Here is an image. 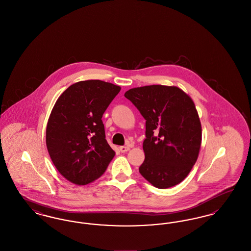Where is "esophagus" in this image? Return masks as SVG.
Listing matches in <instances>:
<instances>
[{"label":"esophagus","instance_id":"esophagus-1","mask_svg":"<svg viewBox=\"0 0 251 251\" xmlns=\"http://www.w3.org/2000/svg\"><path fill=\"white\" fill-rule=\"evenodd\" d=\"M120 151L121 152H127L128 151H130V147L122 146V147H120Z\"/></svg>","mask_w":251,"mask_h":251}]
</instances>
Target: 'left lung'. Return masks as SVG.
Instances as JSON below:
<instances>
[{
  "instance_id": "8db88e82",
  "label": "left lung",
  "mask_w": 251,
  "mask_h": 251,
  "mask_svg": "<svg viewBox=\"0 0 251 251\" xmlns=\"http://www.w3.org/2000/svg\"><path fill=\"white\" fill-rule=\"evenodd\" d=\"M124 96L146 120L140 174L159 189L177 185L190 173L201 146V123L191 97L162 84L134 87Z\"/></svg>"
}]
</instances>
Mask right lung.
<instances>
[{"mask_svg": "<svg viewBox=\"0 0 251 251\" xmlns=\"http://www.w3.org/2000/svg\"><path fill=\"white\" fill-rule=\"evenodd\" d=\"M121 87L81 81L57 99L49 117L46 145L60 174L76 185L99 179L116 154L105 139L102 115Z\"/></svg>", "mask_w": 251, "mask_h": 251, "instance_id": "add662e5", "label": "right lung"}]
</instances>
